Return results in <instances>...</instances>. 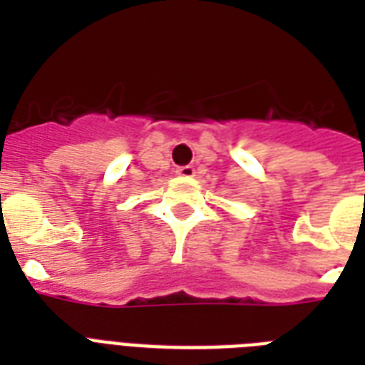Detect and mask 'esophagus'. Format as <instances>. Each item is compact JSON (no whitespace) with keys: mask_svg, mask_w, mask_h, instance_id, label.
Returning <instances> with one entry per match:
<instances>
[{"mask_svg":"<svg viewBox=\"0 0 365 365\" xmlns=\"http://www.w3.org/2000/svg\"><path fill=\"white\" fill-rule=\"evenodd\" d=\"M176 172H178V176H182V178H193L195 176L193 166H180Z\"/></svg>","mask_w":365,"mask_h":365,"instance_id":"obj_1","label":"esophagus"}]
</instances>
